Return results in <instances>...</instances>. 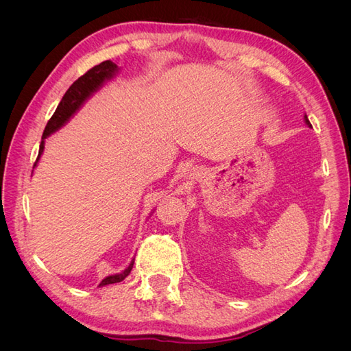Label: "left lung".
Instances as JSON below:
<instances>
[{
    "mask_svg": "<svg viewBox=\"0 0 351 351\" xmlns=\"http://www.w3.org/2000/svg\"><path fill=\"white\" fill-rule=\"evenodd\" d=\"M304 121H306V124H307V125H309V127H312V124H311L309 119H307V115H304Z\"/></svg>",
    "mask_w": 351,
    "mask_h": 351,
    "instance_id": "8db88e82",
    "label": "left lung"
}]
</instances>
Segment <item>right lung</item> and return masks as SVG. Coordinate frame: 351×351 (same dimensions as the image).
<instances>
[{"mask_svg":"<svg viewBox=\"0 0 351 351\" xmlns=\"http://www.w3.org/2000/svg\"><path fill=\"white\" fill-rule=\"evenodd\" d=\"M117 71H119V67H117V64H114L112 61H110V60L102 61L101 64L88 70L83 74V76H80L76 82L71 84L69 90L64 93V97H62L61 102L58 104L54 115L51 117L47 127H45L44 134H42V142L39 146V154H38L36 162L34 167H36L42 152H44L47 137L54 132H57L60 127L64 125L70 120V117H73V114L82 107L84 101H86L93 92H97L105 82L112 79ZM133 263H134V259H132L129 267H127L124 271H121L120 274H114V275H108V277H105L101 281L99 287L123 281L127 275L130 274V271L133 268Z\"/></svg>","mask_w":351,"mask_h":351,"instance_id":"1","label":"right lung"}]
</instances>
